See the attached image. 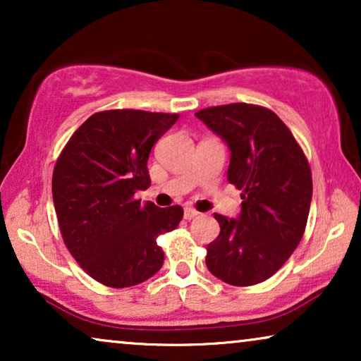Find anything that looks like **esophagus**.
I'll return each mask as SVG.
<instances>
[{
    "label": "esophagus",
    "instance_id": "1",
    "mask_svg": "<svg viewBox=\"0 0 361 361\" xmlns=\"http://www.w3.org/2000/svg\"><path fill=\"white\" fill-rule=\"evenodd\" d=\"M195 216H199V212L194 210V209H189V207H187V209L184 210V219L185 220H194Z\"/></svg>",
    "mask_w": 361,
    "mask_h": 361
}]
</instances>
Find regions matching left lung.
<instances>
[{
  "mask_svg": "<svg viewBox=\"0 0 361 361\" xmlns=\"http://www.w3.org/2000/svg\"><path fill=\"white\" fill-rule=\"evenodd\" d=\"M195 116L230 147L226 177L241 190V214H214L220 235L205 264L231 286L271 278L298 248L312 200V174L302 147L269 108L250 103L210 106Z\"/></svg>",
  "mask_w": 361,
  "mask_h": 361,
  "instance_id": "1",
  "label": "left lung"
}]
</instances>
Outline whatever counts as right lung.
<instances>
[{"instance_id":"1","label":"right lung","mask_w":361,"mask_h":361,"mask_svg":"<svg viewBox=\"0 0 361 361\" xmlns=\"http://www.w3.org/2000/svg\"><path fill=\"white\" fill-rule=\"evenodd\" d=\"M177 113L106 110L88 118L56 162L52 197L67 250L108 288H131L164 263L157 236L177 228L180 205L135 199L151 185L147 159Z\"/></svg>"}]
</instances>
